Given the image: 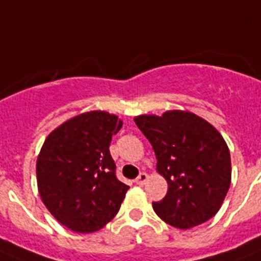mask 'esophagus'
Returning <instances> with one entry per match:
<instances>
[{"label":"esophagus","mask_w":261,"mask_h":261,"mask_svg":"<svg viewBox=\"0 0 261 261\" xmlns=\"http://www.w3.org/2000/svg\"><path fill=\"white\" fill-rule=\"evenodd\" d=\"M147 179H149V175L146 174V173H141V174L137 177L135 182H137L138 185H143V184H146V181H147Z\"/></svg>","instance_id":"1"}]
</instances>
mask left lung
<instances>
[{"mask_svg":"<svg viewBox=\"0 0 261 261\" xmlns=\"http://www.w3.org/2000/svg\"><path fill=\"white\" fill-rule=\"evenodd\" d=\"M134 122L151 143L156 171L167 182L164 200L152 202L169 225L189 229L211 220L229 190L232 167L224 138L196 114L171 110Z\"/></svg>","mask_w":261,"mask_h":261,"instance_id":"1","label":"left lung"}]
</instances>
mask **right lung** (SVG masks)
Instances as JSON below:
<instances>
[{
    "instance_id": "right-lung-1",
    "label": "right lung",
    "mask_w": 261,
    "mask_h": 261,
    "mask_svg": "<svg viewBox=\"0 0 261 261\" xmlns=\"http://www.w3.org/2000/svg\"><path fill=\"white\" fill-rule=\"evenodd\" d=\"M123 122L114 114L73 116L46 137L36 164L37 188L46 209L76 233L101 229L119 212L130 186L115 175L112 135Z\"/></svg>"
}]
</instances>
